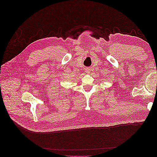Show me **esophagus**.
Returning a JSON list of instances; mask_svg holds the SVG:
<instances>
[{
  "label": "esophagus",
  "mask_w": 157,
  "mask_h": 157,
  "mask_svg": "<svg viewBox=\"0 0 157 157\" xmlns=\"http://www.w3.org/2000/svg\"><path fill=\"white\" fill-rule=\"evenodd\" d=\"M90 71H91V70H89V69H86V73H90Z\"/></svg>",
  "instance_id": "34e87169"
}]
</instances>
